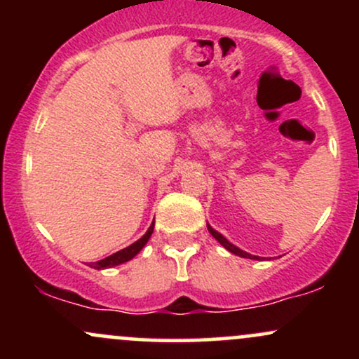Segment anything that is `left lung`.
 <instances>
[{
    "instance_id": "1",
    "label": "left lung",
    "mask_w": 359,
    "mask_h": 359,
    "mask_svg": "<svg viewBox=\"0 0 359 359\" xmlns=\"http://www.w3.org/2000/svg\"><path fill=\"white\" fill-rule=\"evenodd\" d=\"M208 229H209V233H211V234H212V236H214V238H216V240H217V241H219V243H221V245H222V246H224V248H226V250H228V251H231V253H234V255H238V257H241V258L258 259V257H255V255H250V253H246V251H243V250H240V248H238V246H234V245H233V243H229L228 240H226V238H224V236H222V234H221V233H217V231H216V229H212V228H211V226H209V224H208Z\"/></svg>"
}]
</instances>
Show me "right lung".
Returning <instances> with one entry per match:
<instances>
[{
    "label": "right lung",
    "instance_id": "right-lung-1",
    "mask_svg": "<svg viewBox=\"0 0 359 359\" xmlns=\"http://www.w3.org/2000/svg\"><path fill=\"white\" fill-rule=\"evenodd\" d=\"M154 226H155V222H151V226L148 228V231L143 234V236L140 238L138 241H135L133 245H130L128 248L119 250V251H116V253L109 255L108 258H102V259H100V262L93 263L90 266H93V269H96V270H102V269H111V266L121 265V263H125V262H130L131 258L137 257L140 251H142L143 246L147 245V241L150 240L151 233H154Z\"/></svg>",
    "mask_w": 359,
    "mask_h": 359
}]
</instances>
